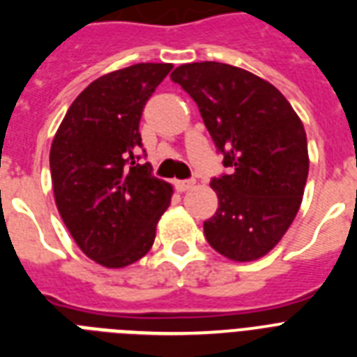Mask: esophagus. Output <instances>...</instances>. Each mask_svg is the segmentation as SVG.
<instances>
[{
  "mask_svg": "<svg viewBox=\"0 0 357 357\" xmlns=\"http://www.w3.org/2000/svg\"><path fill=\"white\" fill-rule=\"evenodd\" d=\"M195 185V181H190V179H178V181H174V187L178 192H185V190H189L190 187Z\"/></svg>",
  "mask_w": 357,
  "mask_h": 357,
  "instance_id": "esophagus-1",
  "label": "esophagus"
}]
</instances>
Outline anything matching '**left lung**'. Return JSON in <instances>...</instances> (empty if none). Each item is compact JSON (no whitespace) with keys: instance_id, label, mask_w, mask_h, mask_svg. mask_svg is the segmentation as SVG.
Wrapping results in <instances>:
<instances>
[{"instance_id":"obj_1","label":"left lung","mask_w":357,"mask_h":357,"mask_svg":"<svg viewBox=\"0 0 357 357\" xmlns=\"http://www.w3.org/2000/svg\"><path fill=\"white\" fill-rule=\"evenodd\" d=\"M170 79L195 100L231 170L211 179L218 209L204 222L207 243L231 261L259 259L302 204L310 172L304 123L276 86L231 64H181Z\"/></svg>"}]
</instances>
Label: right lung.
Returning <instances> with one entry per match:
<instances>
[{"label":"right lung","mask_w":357,"mask_h":357,"mask_svg":"<svg viewBox=\"0 0 357 357\" xmlns=\"http://www.w3.org/2000/svg\"><path fill=\"white\" fill-rule=\"evenodd\" d=\"M170 70L139 63L98 77L53 137L50 170L61 218L83 254L107 268L144 257L170 206L172 185L139 162L142 109Z\"/></svg>","instance_id":"obj_1"}]
</instances>
